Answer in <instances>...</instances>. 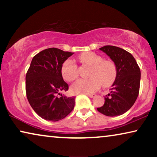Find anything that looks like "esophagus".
Masks as SVG:
<instances>
[{
	"label": "esophagus",
	"mask_w": 157,
	"mask_h": 157,
	"mask_svg": "<svg viewBox=\"0 0 157 157\" xmlns=\"http://www.w3.org/2000/svg\"><path fill=\"white\" fill-rule=\"evenodd\" d=\"M86 95L90 98H94V97H95V96H96L95 94H86Z\"/></svg>",
	"instance_id": "1"
}]
</instances>
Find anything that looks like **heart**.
<instances>
[{"instance_id":"heart-1","label":"heart","mask_w":157,"mask_h":157,"mask_svg":"<svg viewBox=\"0 0 157 157\" xmlns=\"http://www.w3.org/2000/svg\"><path fill=\"white\" fill-rule=\"evenodd\" d=\"M86 65L91 66L89 79H79L71 86L74 94H89L97 91L101 86H108L114 81L117 70L115 63L109 60H104L101 56L94 52L83 53L79 57ZM61 74L67 81H73L78 76V66L74 61L68 59L61 67Z\"/></svg>"}]
</instances>
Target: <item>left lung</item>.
<instances>
[{
	"label": "left lung",
	"mask_w": 157,
	"mask_h": 157,
	"mask_svg": "<svg viewBox=\"0 0 157 157\" xmlns=\"http://www.w3.org/2000/svg\"><path fill=\"white\" fill-rule=\"evenodd\" d=\"M99 49L115 63L117 74L111 91L105 96L104 104L97 110L107 117H117L129 110L138 97L140 68L134 56L123 48L105 46Z\"/></svg>",
	"instance_id": "left-lung-1"
}]
</instances>
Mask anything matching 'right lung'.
<instances>
[{"instance_id":"1","label":"right lung","mask_w":157,"mask_h":157,"mask_svg":"<svg viewBox=\"0 0 157 157\" xmlns=\"http://www.w3.org/2000/svg\"><path fill=\"white\" fill-rule=\"evenodd\" d=\"M73 54L56 48L45 49L33 58L28 70L27 98L35 112L47 121L63 119L74 108L75 97L61 94L68 89L62 76V65Z\"/></svg>"}]
</instances>
